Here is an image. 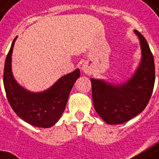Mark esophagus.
<instances>
[{"label": "esophagus", "mask_w": 159, "mask_h": 159, "mask_svg": "<svg viewBox=\"0 0 159 159\" xmlns=\"http://www.w3.org/2000/svg\"><path fill=\"white\" fill-rule=\"evenodd\" d=\"M82 70H83V71H84L85 74L89 75V74L91 73V69H90V67L89 65H87V64H84L83 67H82Z\"/></svg>", "instance_id": "obj_1"}]
</instances>
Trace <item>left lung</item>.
I'll list each match as a JSON object with an SVG mask.
<instances>
[{"label": "left lung", "mask_w": 159, "mask_h": 159, "mask_svg": "<svg viewBox=\"0 0 159 159\" xmlns=\"http://www.w3.org/2000/svg\"><path fill=\"white\" fill-rule=\"evenodd\" d=\"M142 51L139 68L127 82L122 84L90 78L95 110L109 125H120L130 120L145 109L152 97L155 83V64L147 41L138 30Z\"/></svg>", "instance_id": "left-lung-1"}]
</instances>
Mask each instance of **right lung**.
<instances>
[{"label":"right lung","instance_id":"right-lung-1","mask_svg":"<svg viewBox=\"0 0 159 159\" xmlns=\"http://www.w3.org/2000/svg\"><path fill=\"white\" fill-rule=\"evenodd\" d=\"M16 40L12 43L4 65L3 83L7 101L22 120L36 127L49 128L57 124L64 111L71 89L80 76L79 69L61 76L44 91H29L16 82L12 73V53Z\"/></svg>","mask_w":159,"mask_h":159}]
</instances>
